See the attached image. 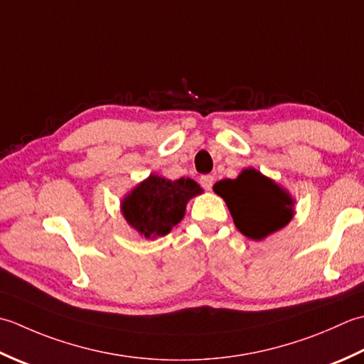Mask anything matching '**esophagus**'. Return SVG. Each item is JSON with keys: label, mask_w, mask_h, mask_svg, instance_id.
I'll list each match as a JSON object with an SVG mask.
<instances>
[{"label": "esophagus", "mask_w": 364, "mask_h": 364, "mask_svg": "<svg viewBox=\"0 0 364 364\" xmlns=\"http://www.w3.org/2000/svg\"><path fill=\"white\" fill-rule=\"evenodd\" d=\"M213 176H210V174H204V176H201V179H199V183H201V187L204 188V190H212V187H213Z\"/></svg>", "instance_id": "esophagus-1"}]
</instances>
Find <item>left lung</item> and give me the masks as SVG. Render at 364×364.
<instances>
[{
	"instance_id": "8db88e82",
	"label": "left lung",
	"mask_w": 364,
	"mask_h": 364,
	"mask_svg": "<svg viewBox=\"0 0 364 364\" xmlns=\"http://www.w3.org/2000/svg\"><path fill=\"white\" fill-rule=\"evenodd\" d=\"M213 191L226 201L235 228L253 240H262L292 220L289 193L253 168L243 169L237 179L217 182Z\"/></svg>"
}]
</instances>
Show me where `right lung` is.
<instances>
[{
	"mask_svg": "<svg viewBox=\"0 0 364 364\" xmlns=\"http://www.w3.org/2000/svg\"><path fill=\"white\" fill-rule=\"evenodd\" d=\"M201 191L203 188L188 177L169 181L149 176L124 199L122 213L129 225L146 239L166 235L183 218L188 199Z\"/></svg>",
	"mask_w": 364,
	"mask_h": 364,
	"instance_id": "add662e5",
	"label": "right lung"
}]
</instances>
